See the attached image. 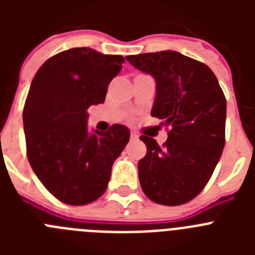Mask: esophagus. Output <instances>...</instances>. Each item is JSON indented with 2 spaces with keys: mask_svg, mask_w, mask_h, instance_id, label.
Listing matches in <instances>:
<instances>
[{
  "mask_svg": "<svg viewBox=\"0 0 255 255\" xmlns=\"http://www.w3.org/2000/svg\"><path fill=\"white\" fill-rule=\"evenodd\" d=\"M130 139H131V140H136V139H138V134L131 132V134H130Z\"/></svg>",
  "mask_w": 255,
  "mask_h": 255,
  "instance_id": "esophagus-1",
  "label": "esophagus"
}]
</instances>
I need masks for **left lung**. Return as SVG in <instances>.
<instances>
[{
	"instance_id": "1",
	"label": "left lung",
	"mask_w": 255,
	"mask_h": 255,
	"mask_svg": "<svg viewBox=\"0 0 255 255\" xmlns=\"http://www.w3.org/2000/svg\"><path fill=\"white\" fill-rule=\"evenodd\" d=\"M155 80L150 115L170 126L159 147L141 135L147 154L138 163L144 194L163 206L188 203L203 190L225 147L226 98L211 69L176 51L126 56Z\"/></svg>"
}]
</instances>
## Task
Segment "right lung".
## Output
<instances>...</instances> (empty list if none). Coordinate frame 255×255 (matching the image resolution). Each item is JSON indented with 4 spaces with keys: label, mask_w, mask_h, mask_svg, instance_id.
I'll use <instances>...</instances> for the list:
<instances>
[{
    "label": "right lung",
    "mask_w": 255,
    "mask_h": 255,
    "mask_svg": "<svg viewBox=\"0 0 255 255\" xmlns=\"http://www.w3.org/2000/svg\"><path fill=\"white\" fill-rule=\"evenodd\" d=\"M124 62L120 55L71 48L48 58L31 82L22 111L26 154L40 182L64 203L98 199L129 141V129L120 124L106 132L87 126V110L105 102Z\"/></svg>",
    "instance_id": "obj_1"
}]
</instances>
